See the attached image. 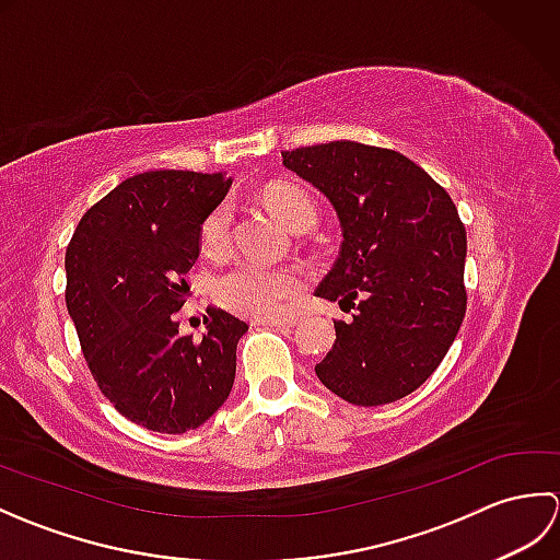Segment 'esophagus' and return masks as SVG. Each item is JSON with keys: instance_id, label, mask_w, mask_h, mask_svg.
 <instances>
[{"instance_id": "esophagus-1", "label": "esophagus", "mask_w": 560, "mask_h": 560, "mask_svg": "<svg viewBox=\"0 0 560 560\" xmlns=\"http://www.w3.org/2000/svg\"><path fill=\"white\" fill-rule=\"evenodd\" d=\"M255 323L269 325V327H293L295 317H261V319H255Z\"/></svg>"}]
</instances>
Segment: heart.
Listing matches in <instances>:
<instances>
[{
	"label": "heart",
	"instance_id": "1",
	"mask_svg": "<svg viewBox=\"0 0 560 560\" xmlns=\"http://www.w3.org/2000/svg\"><path fill=\"white\" fill-rule=\"evenodd\" d=\"M265 205L271 209L273 217L293 231L303 229V225H313L317 219L313 199L303 189L291 185L271 187L265 195ZM229 231L231 209L229 205H219L201 225V243H205L207 253H221L229 243ZM301 277L293 269L241 261L219 279L217 295L225 307H231L235 313L269 317L277 315L287 301L301 291Z\"/></svg>",
	"mask_w": 560,
	"mask_h": 560
}]
</instances>
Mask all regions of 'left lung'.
Returning a JSON list of instances; mask_svg holds the SVG:
<instances>
[{"label": "left lung", "mask_w": 560, "mask_h": 560, "mask_svg": "<svg viewBox=\"0 0 560 560\" xmlns=\"http://www.w3.org/2000/svg\"><path fill=\"white\" fill-rule=\"evenodd\" d=\"M283 165L335 207L341 247L317 299L355 307L315 365L355 407L411 395L433 375L467 311V231L455 201L401 153L359 141L281 151Z\"/></svg>", "instance_id": "1"}]
</instances>
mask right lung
I'll use <instances>...</instances> for the list:
<instances>
[{
	"label": "right lung",
	"instance_id": "right-lung-1",
	"mask_svg": "<svg viewBox=\"0 0 560 560\" xmlns=\"http://www.w3.org/2000/svg\"><path fill=\"white\" fill-rule=\"evenodd\" d=\"M223 173L149 171L83 213L67 245V311L101 392L156 433L195 431L229 399L247 325L209 307L207 335L180 337L201 223L231 187Z\"/></svg>",
	"mask_w": 560,
	"mask_h": 560
}]
</instances>
